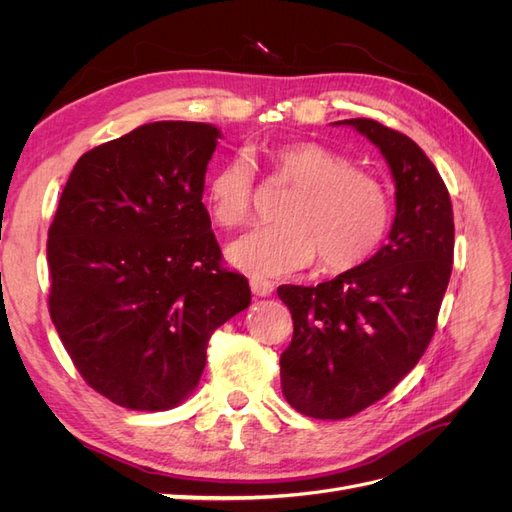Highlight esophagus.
Returning <instances> with one entry per match:
<instances>
[{
	"instance_id": "34e87169",
	"label": "esophagus",
	"mask_w": 512,
	"mask_h": 512,
	"mask_svg": "<svg viewBox=\"0 0 512 512\" xmlns=\"http://www.w3.org/2000/svg\"><path fill=\"white\" fill-rule=\"evenodd\" d=\"M250 288H252V292L256 294V297H269L275 286L269 280H260V277H252Z\"/></svg>"
}]
</instances>
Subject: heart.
Instances as JSON below:
<instances>
[{"mask_svg": "<svg viewBox=\"0 0 512 512\" xmlns=\"http://www.w3.org/2000/svg\"><path fill=\"white\" fill-rule=\"evenodd\" d=\"M273 177L294 190L280 226L256 228L228 247V260L254 277L301 271L320 256L329 271L359 267L391 226V196L374 175L331 147L290 143L269 153ZM207 203L224 228L250 224L252 170L243 158L224 162L209 181Z\"/></svg>", "mask_w": 512, "mask_h": 512, "instance_id": "1", "label": "heart"}]
</instances>
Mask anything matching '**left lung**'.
Instances as JSON below:
<instances>
[{
  "instance_id": "8db88e82",
  "label": "left lung",
  "mask_w": 512,
  "mask_h": 512,
  "mask_svg": "<svg viewBox=\"0 0 512 512\" xmlns=\"http://www.w3.org/2000/svg\"><path fill=\"white\" fill-rule=\"evenodd\" d=\"M384 156L395 181L389 243L318 286H280L292 342L280 376L288 404L312 418H348L393 391L436 331L453 271L455 224L446 185L412 138L374 119H344Z\"/></svg>"
}]
</instances>
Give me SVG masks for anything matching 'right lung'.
<instances>
[{"label": "right lung", "instance_id": "right-lung-1", "mask_svg": "<svg viewBox=\"0 0 512 512\" xmlns=\"http://www.w3.org/2000/svg\"><path fill=\"white\" fill-rule=\"evenodd\" d=\"M220 130L156 121L83 153L46 241L49 312L91 389L160 412L196 389L213 331L250 305L203 205Z\"/></svg>", "mask_w": 512, "mask_h": 512}]
</instances>
